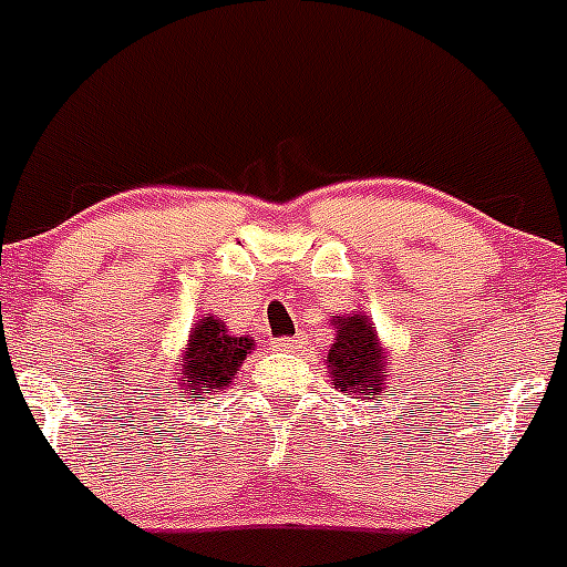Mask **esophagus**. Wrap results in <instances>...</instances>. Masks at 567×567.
I'll return each instance as SVG.
<instances>
[{"mask_svg":"<svg viewBox=\"0 0 567 567\" xmlns=\"http://www.w3.org/2000/svg\"><path fill=\"white\" fill-rule=\"evenodd\" d=\"M298 337H280V340H272V351H280V354H289V351H298Z\"/></svg>","mask_w":567,"mask_h":567,"instance_id":"34e87169","label":"esophagus"}]
</instances>
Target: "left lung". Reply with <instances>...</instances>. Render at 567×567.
<instances>
[{
	"instance_id": "left-lung-1",
	"label": "left lung",
	"mask_w": 567,
	"mask_h": 567,
	"mask_svg": "<svg viewBox=\"0 0 567 567\" xmlns=\"http://www.w3.org/2000/svg\"><path fill=\"white\" fill-rule=\"evenodd\" d=\"M337 337L326 354V368L331 373L334 391L351 399H382L388 396V377H391V351L382 346L373 318L365 311L342 315L331 320Z\"/></svg>"
}]
</instances>
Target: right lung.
Masks as SVG:
<instances>
[{
	"label": "right lung",
	"mask_w": 567,
	"mask_h": 567,
	"mask_svg": "<svg viewBox=\"0 0 567 567\" xmlns=\"http://www.w3.org/2000/svg\"><path fill=\"white\" fill-rule=\"evenodd\" d=\"M252 351H256V340L247 334H230V329L219 318L207 315V318L196 320L188 337V348L176 360L179 399L205 402L213 393L227 391L241 362Z\"/></svg>",
	"instance_id": "obj_1"
}]
</instances>
